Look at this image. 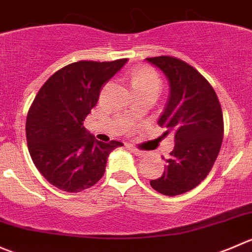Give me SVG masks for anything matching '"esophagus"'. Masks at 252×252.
<instances>
[{"instance_id":"34e87169","label":"esophagus","mask_w":252,"mask_h":252,"mask_svg":"<svg viewBox=\"0 0 252 252\" xmlns=\"http://www.w3.org/2000/svg\"><path fill=\"white\" fill-rule=\"evenodd\" d=\"M128 148H129V151H131L132 153L134 154V156H137V157H143L144 156L143 152L139 151V149H137V148H134L133 146H128Z\"/></svg>"}]
</instances>
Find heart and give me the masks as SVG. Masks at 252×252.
<instances>
[{"instance_id":"heart-1","label":"heart","mask_w":252,"mask_h":252,"mask_svg":"<svg viewBox=\"0 0 252 252\" xmlns=\"http://www.w3.org/2000/svg\"><path fill=\"white\" fill-rule=\"evenodd\" d=\"M132 88H158L160 86L158 76L148 67H138L131 77Z\"/></svg>"}]
</instances>
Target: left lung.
Returning a JSON list of instances; mask_svg holds the SVG:
<instances>
[{
	"label": "left lung",
	"instance_id": "8db88e82",
	"mask_svg": "<svg viewBox=\"0 0 252 252\" xmlns=\"http://www.w3.org/2000/svg\"><path fill=\"white\" fill-rule=\"evenodd\" d=\"M169 83V96L158 124L174 132V149L164 159L160 178L151 186L165 196L195 189L211 171L223 141V114L216 92L193 67L170 56L146 59Z\"/></svg>",
	"mask_w": 252,
	"mask_h": 252
}]
</instances>
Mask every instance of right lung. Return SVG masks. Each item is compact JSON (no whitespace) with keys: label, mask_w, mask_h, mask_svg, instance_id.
I'll return each instance as SVG.
<instances>
[{"label":"right lung","mask_w":252,"mask_h":252,"mask_svg":"<svg viewBox=\"0 0 252 252\" xmlns=\"http://www.w3.org/2000/svg\"><path fill=\"white\" fill-rule=\"evenodd\" d=\"M126 62H74L55 72L36 94L27 116V142L36 169L55 188L79 192L93 186L104 175L109 154L123 146L98 141L83 121Z\"/></svg>","instance_id":"add662e5"}]
</instances>
